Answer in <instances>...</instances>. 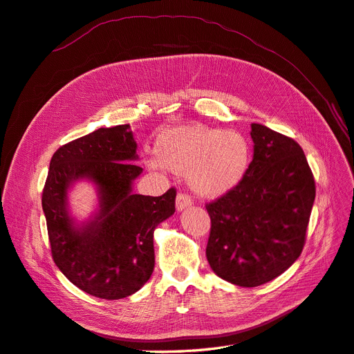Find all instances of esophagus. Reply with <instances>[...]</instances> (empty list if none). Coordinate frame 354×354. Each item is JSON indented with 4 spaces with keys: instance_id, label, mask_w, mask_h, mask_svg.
Instances as JSON below:
<instances>
[{
    "instance_id": "34e87169",
    "label": "esophagus",
    "mask_w": 354,
    "mask_h": 354,
    "mask_svg": "<svg viewBox=\"0 0 354 354\" xmlns=\"http://www.w3.org/2000/svg\"><path fill=\"white\" fill-rule=\"evenodd\" d=\"M192 205V199L186 194H178L176 198V208L177 211H183Z\"/></svg>"
}]
</instances>
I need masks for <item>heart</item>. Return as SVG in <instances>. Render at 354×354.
<instances>
[{"label":"heart","mask_w":354,"mask_h":354,"mask_svg":"<svg viewBox=\"0 0 354 354\" xmlns=\"http://www.w3.org/2000/svg\"><path fill=\"white\" fill-rule=\"evenodd\" d=\"M250 164L251 147L245 136L205 125L162 131L156 137L155 158L146 160L151 169L164 167L187 174L190 189L207 199H217L236 189Z\"/></svg>","instance_id":"obj_1"}]
</instances>
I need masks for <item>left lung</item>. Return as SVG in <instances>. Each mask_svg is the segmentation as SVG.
<instances>
[{"instance_id":"obj_1","label":"left lung","mask_w":354,"mask_h":354,"mask_svg":"<svg viewBox=\"0 0 354 354\" xmlns=\"http://www.w3.org/2000/svg\"><path fill=\"white\" fill-rule=\"evenodd\" d=\"M254 156L242 183L207 203V260L233 285L273 281L303 251L316 196L312 169L292 138L251 124Z\"/></svg>"}]
</instances>
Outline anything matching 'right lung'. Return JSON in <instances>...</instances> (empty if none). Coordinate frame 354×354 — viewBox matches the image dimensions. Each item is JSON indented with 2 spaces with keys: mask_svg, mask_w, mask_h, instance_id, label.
Listing matches in <instances>:
<instances>
[{
  "mask_svg": "<svg viewBox=\"0 0 354 354\" xmlns=\"http://www.w3.org/2000/svg\"><path fill=\"white\" fill-rule=\"evenodd\" d=\"M130 125L99 128L59 147L42 190L51 255L60 272L84 292L120 299L137 292L155 267L153 232L176 211V189L162 196L133 194L143 168ZM88 179L100 208L78 225L70 216L68 189Z\"/></svg>",
  "mask_w": 354,
  "mask_h": 354,
  "instance_id": "1",
  "label": "right lung"
}]
</instances>
